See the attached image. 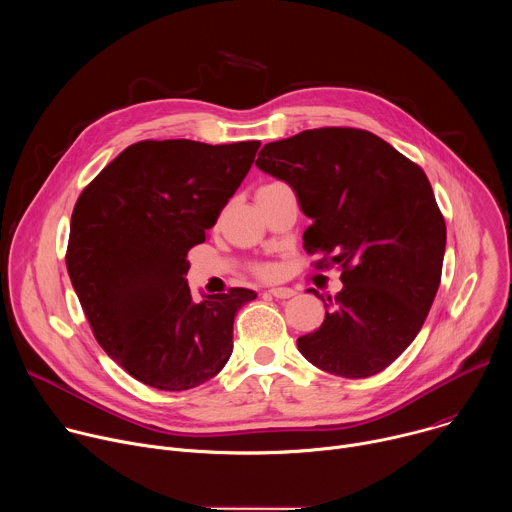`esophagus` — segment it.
<instances>
[{"label": "esophagus", "mask_w": 512, "mask_h": 512, "mask_svg": "<svg viewBox=\"0 0 512 512\" xmlns=\"http://www.w3.org/2000/svg\"><path fill=\"white\" fill-rule=\"evenodd\" d=\"M269 294H271L273 298H277V300H287V298H294L296 291L291 289V287H271Z\"/></svg>", "instance_id": "34e87169"}]
</instances>
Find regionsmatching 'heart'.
<instances>
[{
  "label": "heart",
  "instance_id": "heart-1",
  "mask_svg": "<svg viewBox=\"0 0 512 512\" xmlns=\"http://www.w3.org/2000/svg\"><path fill=\"white\" fill-rule=\"evenodd\" d=\"M267 186H277V184H267ZM263 188H265V186H263ZM263 273H265V275H269L271 271H269V269H263Z\"/></svg>",
  "mask_w": 512,
  "mask_h": 512
}]
</instances>
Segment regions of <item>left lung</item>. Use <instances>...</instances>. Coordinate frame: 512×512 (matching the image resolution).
<instances>
[{"mask_svg": "<svg viewBox=\"0 0 512 512\" xmlns=\"http://www.w3.org/2000/svg\"><path fill=\"white\" fill-rule=\"evenodd\" d=\"M255 166L296 192L312 225L304 249L340 265L320 296L326 318L298 338L314 367L373 377L415 340L442 279L446 223L425 172L385 139L352 127L308 129L263 145Z\"/></svg>", "mask_w": 512, "mask_h": 512, "instance_id": "8db88e82", "label": "left lung"}]
</instances>
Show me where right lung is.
<instances>
[{
	"instance_id": "add662e5",
	"label": "right lung",
	"mask_w": 512,
	"mask_h": 512,
	"mask_svg": "<svg viewBox=\"0 0 512 512\" xmlns=\"http://www.w3.org/2000/svg\"><path fill=\"white\" fill-rule=\"evenodd\" d=\"M259 145L137 141L72 210V287L101 348L143 385L194 389L231 358L235 316L257 294L233 287L194 300L186 255L204 243Z\"/></svg>"
}]
</instances>
